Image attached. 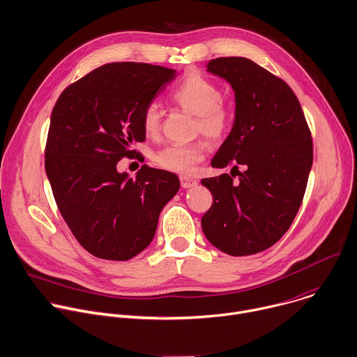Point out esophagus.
<instances>
[{
  "label": "esophagus",
  "mask_w": 357,
  "mask_h": 357,
  "mask_svg": "<svg viewBox=\"0 0 357 357\" xmlns=\"http://www.w3.org/2000/svg\"><path fill=\"white\" fill-rule=\"evenodd\" d=\"M181 185L183 189H189V188H195L197 185V181L190 176H181Z\"/></svg>",
  "instance_id": "esophagus-1"
}]
</instances>
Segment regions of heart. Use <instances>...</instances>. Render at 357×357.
Wrapping results in <instances>:
<instances>
[{
	"mask_svg": "<svg viewBox=\"0 0 357 357\" xmlns=\"http://www.w3.org/2000/svg\"><path fill=\"white\" fill-rule=\"evenodd\" d=\"M172 100L186 112L196 116V130L211 140L222 139L232 123L231 110L221 103L220 88L207 78L192 74L172 92ZM143 129L154 137L161 129V110L157 103H150L143 112ZM206 154L200 142L189 144H171L154 155V162L162 169L176 174H190Z\"/></svg>",
	"mask_w": 357,
	"mask_h": 357,
	"instance_id": "b5f03b06",
	"label": "heart"
}]
</instances>
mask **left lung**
<instances>
[{"label": "left lung", "instance_id": "obj_1", "mask_svg": "<svg viewBox=\"0 0 357 357\" xmlns=\"http://www.w3.org/2000/svg\"><path fill=\"white\" fill-rule=\"evenodd\" d=\"M207 71L231 85L235 116L211 160L213 168L231 167L232 176L202 179L213 195L202 228L228 255L258 254L282 238L301 206L312 165L311 132L291 88L252 60L218 57Z\"/></svg>", "mask_w": 357, "mask_h": 357}]
</instances>
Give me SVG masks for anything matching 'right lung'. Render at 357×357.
<instances>
[{"label":"right lung","mask_w":357,"mask_h":357,"mask_svg":"<svg viewBox=\"0 0 357 357\" xmlns=\"http://www.w3.org/2000/svg\"><path fill=\"white\" fill-rule=\"evenodd\" d=\"M176 77L147 63H109L67 86L50 119L45 168L57 207L93 257L129 261L153 241L164 206L178 193L175 174L143 165L117 171L146 140L144 109Z\"/></svg>","instance_id":"obj_1"}]
</instances>
